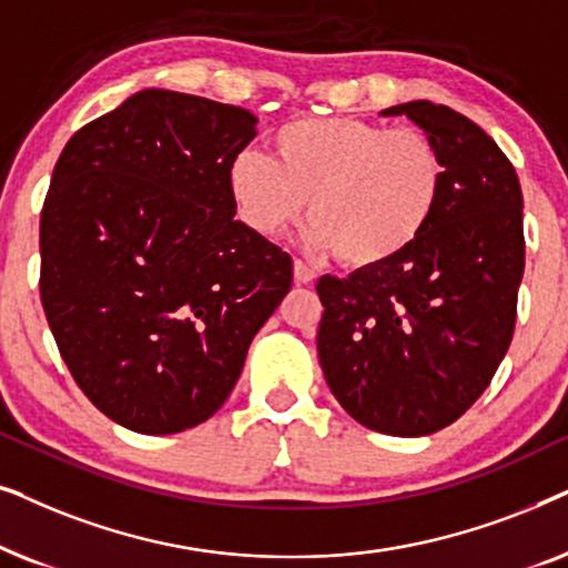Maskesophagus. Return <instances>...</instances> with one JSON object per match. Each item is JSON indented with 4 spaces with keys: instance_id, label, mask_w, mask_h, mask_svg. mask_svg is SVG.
<instances>
[{
    "instance_id": "1",
    "label": "esophagus",
    "mask_w": 568,
    "mask_h": 568,
    "mask_svg": "<svg viewBox=\"0 0 568 568\" xmlns=\"http://www.w3.org/2000/svg\"><path fill=\"white\" fill-rule=\"evenodd\" d=\"M314 277H316V272H314L312 267H308V264H304L301 260L293 262V280H296L298 285L314 283Z\"/></svg>"
}]
</instances>
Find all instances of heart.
Wrapping results in <instances>:
<instances>
[{
	"instance_id": "b5f03b06",
	"label": "heart",
	"mask_w": 568,
	"mask_h": 568,
	"mask_svg": "<svg viewBox=\"0 0 568 568\" xmlns=\"http://www.w3.org/2000/svg\"><path fill=\"white\" fill-rule=\"evenodd\" d=\"M272 161L231 158L225 184L248 231L275 239L304 215L308 246L353 270L395 262L434 221L447 165L426 132L353 116L293 119L272 134Z\"/></svg>"
}]
</instances>
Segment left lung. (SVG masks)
Wrapping results in <instances>:
<instances>
[{"mask_svg":"<svg viewBox=\"0 0 568 568\" xmlns=\"http://www.w3.org/2000/svg\"><path fill=\"white\" fill-rule=\"evenodd\" d=\"M382 116H407L436 142L447 184L399 260L320 277L316 351L361 426L428 436L483 395L509 351L525 272L521 186L501 148L449 105L410 101Z\"/></svg>","mask_w":568,"mask_h":568,"instance_id":"obj_1","label":"left lung"}]
</instances>
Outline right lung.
I'll use <instances>...</instances> for the list:
<instances>
[{"label": "right lung", "instance_id": "obj_1", "mask_svg": "<svg viewBox=\"0 0 568 568\" xmlns=\"http://www.w3.org/2000/svg\"><path fill=\"white\" fill-rule=\"evenodd\" d=\"M256 138L239 105L148 88L59 155L41 301L85 397L138 434L205 423L291 291L283 248L236 221L225 173Z\"/></svg>", "mask_w": 568, "mask_h": 568}]
</instances>
